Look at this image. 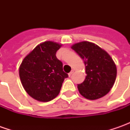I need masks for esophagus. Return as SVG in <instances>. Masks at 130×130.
Here are the masks:
<instances>
[{"instance_id": "34e87169", "label": "esophagus", "mask_w": 130, "mask_h": 130, "mask_svg": "<svg viewBox=\"0 0 130 130\" xmlns=\"http://www.w3.org/2000/svg\"><path fill=\"white\" fill-rule=\"evenodd\" d=\"M74 69H72L70 72L69 73V77H71V76H72V74L74 73Z\"/></svg>"}]
</instances>
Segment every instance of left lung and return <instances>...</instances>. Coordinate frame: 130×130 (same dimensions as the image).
Returning a JSON list of instances; mask_svg holds the SVG:
<instances>
[{"label":"left lung","instance_id":"obj_1","mask_svg":"<svg viewBox=\"0 0 130 130\" xmlns=\"http://www.w3.org/2000/svg\"><path fill=\"white\" fill-rule=\"evenodd\" d=\"M71 47L85 65V79L77 85L79 93L88 100H97L106 95L117 77V66L112 58L96 44L88 41L75 43Z\"/></svg>","mask_w":130,"mask_h":130}]
</instances>
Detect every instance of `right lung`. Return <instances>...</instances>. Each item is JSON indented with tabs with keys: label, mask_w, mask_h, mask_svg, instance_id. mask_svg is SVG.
<instances>
[{
	"label": "right lung",
	"mask_w": 130,
	"mask_h": 130,
	"mask_svg": "<svg viewBox=\"0 0 130 130\" xmlns=\"http://www.w3.org/2000/svg\"><path fill=\"white\" fill-rule=\"evenodd\" d=\"M62 46L53 41L38 45L21 63L19 73L24 89L34 99L50 101L59 94L68 74L63 71V63L56 53Z\"/></svg>",
	"instance_id": "right-lung-1"
}]
</instances>
